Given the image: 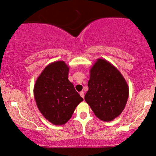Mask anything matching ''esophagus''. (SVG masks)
<instances>
[{
	"instance_id": "1",
	"label": "esophagus",
	"mask_w": 156,
	"mask_h": 156,
	"mask_svg": "<svg viewBox=\"0 0 156 156\" xmlns=\"http://www.w3.org/2000/svg\"><path fill=\"white\" fill-rule=\"evenodd\" d=\"M80 95L82 98H84V92L83 91H80Z\"/></svg>"
}]
</instances>
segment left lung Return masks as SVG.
Instances as JSON below:
<instances>
[{
    "mask_svg": "<svg viewBox=\"0 0 156 156\" xmlns=\"http://www.w3.org/2000/svg\"><path fill=\"white\" fill-rule=\"evenodd\" d=\"M86 103L98 119L109 122L119 117L129 96V87L119 70L105 59L98 58L90 70Z\"/></svg>",
    "mask_w": 156,
    "mask_h": 156,
    "instance_id": "1",
    "label": "left lung"
}]
</instances>
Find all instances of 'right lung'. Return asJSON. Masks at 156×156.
Wrapping results in <instances>:
<instances>
[{"mask_svg":"<svg viewBox=\"0 0 156 156\" xmlns=\"http://www.w3.org/2000/svg\"><path fill=\"white\" fill-rule=\"evenodd\" d=\"M68 73L69 67L64 61L51 62L42 70L34 86L39 112L55 125L66 124L83 100L68 80Z\"/></svg>","mask_w":156,"mask_h":156,"instance_id":"1","label":"right lung"}]
</instances>
